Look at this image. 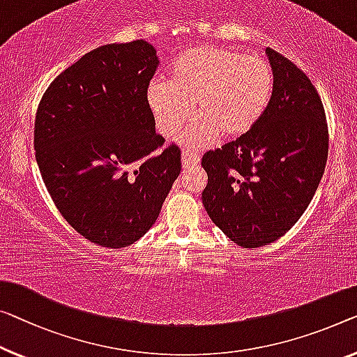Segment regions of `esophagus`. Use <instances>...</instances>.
I'll return each instance as SVG.
<instances>
[{
	"instance_id": "1",
	"label": "esophagus",
	"mask_w": 357,
	"mask_h": 357,
	"mask_svg": "<svg viewBox=\"0 0 357 357\" xmlns=\"http://www.w3.org/2000/svg\"><path fill=\"white\" fill-rule=\"evenodd\" d=\"M181 163H183V167H184V168L197 167V165L200 163V158L197 157L194 152L183 151V153H181Z\"/></svg>"
}]
</instances>
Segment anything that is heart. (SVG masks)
Instances as JSON below:
<instances>
[{"label":"heart","mask_w":357,"mask_h":357,"mask_svg":"<svg viewBox=\"0 0 357 357\" xmlns=\"http://www.w3.org/2000/svg\"><path fill=\"white\" fill-rule=\"evenodd\" d=\"M273 68L263 57L245 56L221 46L189 50L174 61L172 78H155L147 104L163 136L176 132L181 146L200 151L218 137L245 135L261 119L273 94Z\"/></svg>","instance_id":"1"}]
</instances>
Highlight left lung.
<instances>
[{
    "mask_svg": "<svg viewBox=\"0 0 357 357\" xmlns=\"http://www.w3.org/2000/svg\"><path fill=\"white\" fill-rule=\"evenodd\" d=\"M274 86L261 119L238 139L206 152L202 202L211 221L243 248L291 229L326 168L328 131L314 84L294 62L266 47Z\"/></svg>",
    "mask_w": 357,
    "mask_h": 357,
    "instance_id": "1",
    "label": "left lung"
}]
</instances>
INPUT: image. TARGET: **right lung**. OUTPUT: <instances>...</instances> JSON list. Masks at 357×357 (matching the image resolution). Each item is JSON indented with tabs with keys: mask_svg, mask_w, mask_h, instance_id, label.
I'll list each match as a JSON object with an SVG mask.
<instances>
[{
	"mask_svg": "<svg viewBox=\"0 0 357 357\" xmlns=\"http://www.w3.org/2000/svg\"><path fill=\"white\" fill-rule=\"evenodd\" d=\"M157 51L105 45L66 68L35 119L41 178L57 210L96 245L123 248L151 229L181 173V151L155 132L147 104Z\"/></svg>",
	"mask_w": 357,
	"mask_h": 357,
	"instance_id": "right-lung-1",
	"label": "right lung"
}]
</instances>
